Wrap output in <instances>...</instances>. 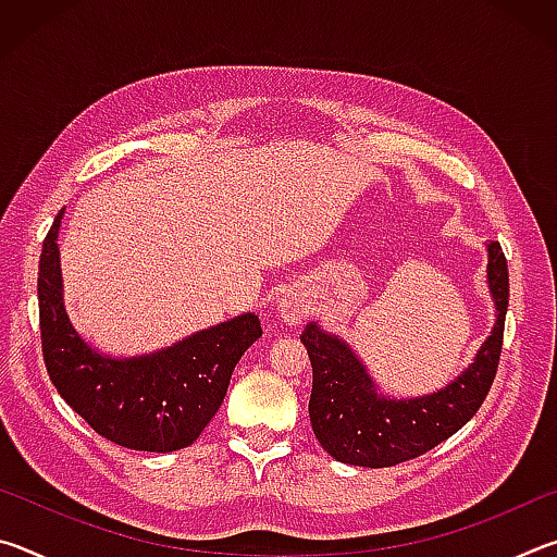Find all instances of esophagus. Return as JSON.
<instances>
[{
  "mask_svg": "<svg viewBox=\"0 0 557 557\" xmlns=\"http://www.w3.org/2000/svg\"><path fill=\"white\" fill-rule=\"evenodd\" d=\"M275 307H277V317L289 326H299L309 314L307 299L301 297L299 292H292V289L285 292V295L275 301Z\"/></svg>",
  "mask_w": 557,
  "mask_h": 557,
  "instance_id": "34e87169",
  "label": "esophagus"
}]
</instances>
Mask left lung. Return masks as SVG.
Masks as SVG:
<instances>
[{
  "label": "left lung",
  "instance_id": "left-lung-1",
  "mask_svg": "<svg viewBox=\"0 0 557 557\" xmlns=\"http://www.w3.org/2000/svg\"><path fill=\"white\" fill-rule=\"evenodd\" d=\"M486 282L496 324L474 361L455 381L420 398H391L379 391L361 358L344 338L309 322L301 332L312 361L309 420L329 455L354 467H393L425 455L455 435L482 408L498 369L508 309V268L498 243L486 245Z\"/></svg>",
  "mask_w": 557,
  "mask_h": 557
}]
</instances>
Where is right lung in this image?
Returning <instances> with one entry per match:
<instances>
[{
	"label": "right lung",
	"mask_w": 557,
	"mask_h": 557,
	"mask_svg": "<svg viewBox=\"0 0 557 557\" xmlns=\"http://www.w3.org/2000/svg\"><path fill=\"white\" fill-rule=\"evenodd\" d=\"M59 211L39 260V319L46 371L88 425L120 447L176 451L194 445L219 412L240 356L262 336L248 312L201 329L154 354L117 358L92 348L63 305Z\"/></svg>",
	"instance_id": "1"
}]
</instances>
